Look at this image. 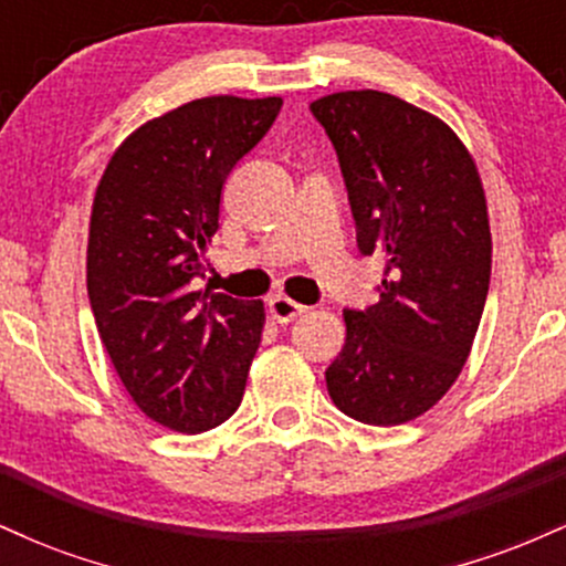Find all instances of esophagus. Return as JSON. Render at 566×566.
<instances>
[{"label":"esophagus","instance_id":"34e87169","mask_svg":"<svg viewBox=\"0 0 566 566\" xmlns=\"http://www.w3.org/2000/svg\"><path fill=\"white\" fill-rule=\"evenodd\" d=\"M269 308H271V316H274V319H276L279 324H290V322H295L301 314H305V305L295 303V301H292V297H287V295L271 297Z\"/></svg>","mask_w":566,"mask_h":566}]
</instances>
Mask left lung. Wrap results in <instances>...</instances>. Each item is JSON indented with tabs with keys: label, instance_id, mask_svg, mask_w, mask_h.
I'll use <instances>...</instances> for the list:
<instances>
[{
	"label": "left lung",
	"instance_id": "1",
	"mask_svg": "<svg viewBox=\"0 0 566 566\" xmlns=\"http://www.w3.org/2000/svg\"><path fill=\"white\" fill-rule=\"evenodd\" d=\"M333 140L361 255L386 258L380 301L343 311L346 346L327 367L335 407L399 426L450 391L490 290L492 237L482 178L439 116L348 90L311 103Z\"/></svg>",
	"mask_w": 566,
	"mask_h": 566
}]
</instances>
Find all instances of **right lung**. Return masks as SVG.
<instances>
[{
	"label": "right lung",
	"instance_id": "1",
	"mask_svg": "<svg viewBox=\"0 0 566 566\" xmlns=\"http://www.w3.org/2000/svg\"><path fill=\"white\" fill-rule=\"evenodd\" d=\"M282 97L212 95L146 122L97 184L87 295L135 405L180 433L210 431L242 401L263 303L197 290L237 161L274 125Z\"/></svg>",
	"mask_w": 566,
	"mask_h": 566
}]
</instances>
